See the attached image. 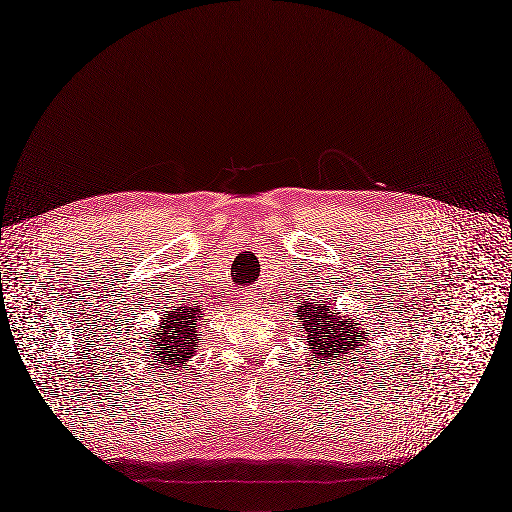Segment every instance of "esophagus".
<instances>
[{"mask_svg":"<svg viewBox=\"0 0 512 512\" xmlns=\"http://www.w3.org/2000/svg\"><path fill=\"white\" fill-rule=\"evenodd\" d=\"M243 304L250 306V308H254V306L258 304V294H256V291H248L246 298H243Z\"/></svg>","mask_w":512,"mask_h":512,"instance_id":"1","label":"esophagus"}]
</instances>
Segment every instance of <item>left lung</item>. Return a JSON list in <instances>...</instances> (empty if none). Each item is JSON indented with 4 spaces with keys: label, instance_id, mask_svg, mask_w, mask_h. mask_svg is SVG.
I'll return each mask as SVG.
<instances>
[{
    "label": "left lung",
    "instance_id": "8db88e82",
    "mask_svg": "<svg viewBox=\"0 0 512 512\" xmlns=\"http://www.w3.org/2000/svg\"><path fill=\"white\" fill-rule=\"evenodd\" d=\"M298 325H302V331L308 339V352L314 360L331 358V362L344 360L346 356H352L358 348L369 346L364 344V331H360V323L356 319L342 316L335 312L331 306L308 302V306L298 308ZM369 350V348H367Z\"/></svg>",
    "mask_w": 512,
    "mask_h": 512
}]
</instances>
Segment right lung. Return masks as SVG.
Returning a JSON list of instances; mask_svg holds the SVG:
<instances>
[{
    "label": "right lung",
    "instance_id": "right-lung-1",
    "mask_svg": "<svg viewBox=\"0 0 512 512\" xmlns=\"http://www.w3.org/2000/svg\"><path fill=\"white\" fill-rule=\"evenodd\" d=\"M202 306H173L166 316L160 319V325L152 335L143 337L139 346L143 356L152 362V369L158 371H179L189 369V360L196 356L200 348L198 335L204 323Z\"/></svg>",
    "mask_w": 512,
    "mask_h": 512
}]
</instances>
